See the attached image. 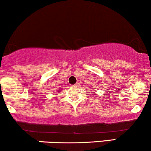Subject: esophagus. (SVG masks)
Instances as JSON below:
<instances>
[{
    "label": "esophagus",
    "mask_w": 151,
    "mask_h": 151,
    "mask_svg": "<svg viewBox=\"0 0 151 151\" xmlns=\"http://www.w3.org/2000/svg\"><path fill=\"white\" fill-rule=\"evenodd\" d=\"M72 86V88H76V87L78 86V83H76L75 85H73V86Z\"/></svg>",
    "instance_id": "1"
}]
</instances>
